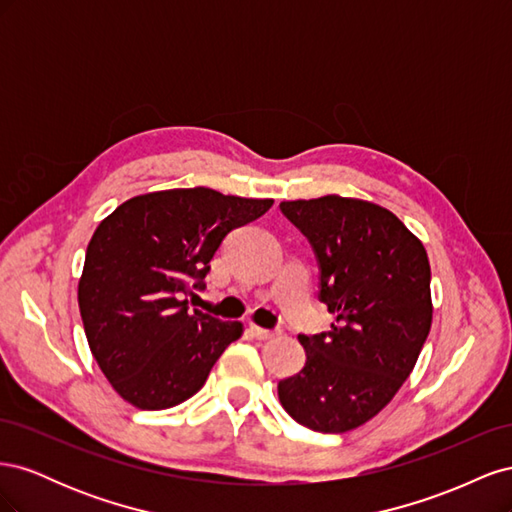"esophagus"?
I'll return each instance as SVG.
<instances>
[{
    "label": "esophagus",
    "mask_w": 512,
    "mask_h": 512,
    "mask_svg": "<svg viewBox=\"0 0 512 512\" xmlns=\"http://www.w3.org/2000/svg\"><path fill=\"white\" fill-rule=\"evenodd\" d=\"M250 333L260 339V342H267V339H273L280 335V331H269V329H262V327H256V324H250Z\"/></svg>",
    "instance_id": "obj_1"
}]
</instances>
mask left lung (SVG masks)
I'll use <instances>...</instances> for the list:
<instances>
[{
	"mask_svg": "<svg viewBox=\"0 0 512 512\" xmlns=\"http://www.w3.org/2000/svg\"><path fill=\"white\" fill-rule=\"evenodd\" d=\"M280 209L314 247L320 301L335 322L299 335L307 361L277 395L303 427L344 433L389 404L416 365L433 314L429 258L395 213L369 200L329 194Z\"/></svg>",
	"mask_w": 512,
	"mask_h": 512,
	"instance_id": "left-lung-1",
	"label": "left lung"
}]
</instances>
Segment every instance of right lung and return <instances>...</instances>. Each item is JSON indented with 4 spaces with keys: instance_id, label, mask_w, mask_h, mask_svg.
<instances>
[{
    "instance_id": "right-lung-1",
    "label": "right lung",
    "mask_w": 512,
    "mask_h": 512,
    "mask_svg": "<svg viewBox=\"0 0 512 512\" xmlns=\"http://www.w3.org/2000/svg\"><path fill=\"white\" fill-rule=\"evenodd\" d=\"M271 198L177 188L134 196L100 222L85 254L79 309L91 354L113 389L141 410L196 395L241 322L190 312L209 262L230 230Z\"/></svg>"
}]
</instances>
